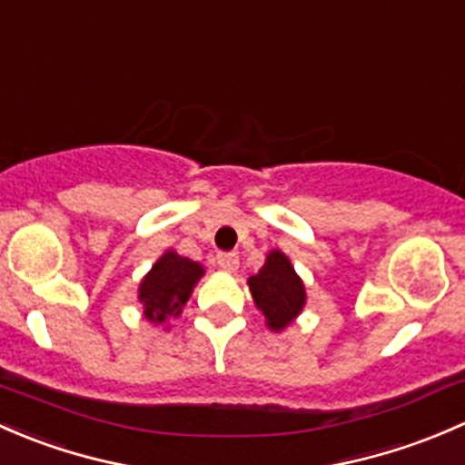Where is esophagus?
I'll return each mask as SVG.
<instances>
[{
  "label": "esophagus",
  "mask_w": 465,
  "mask_h": 465,
  "mask_svg": "<svg viewBox=\"0 0 465 465\" xmlns=\"http://www.w3.org/2000/svg\"><path fill=\"white\" fill-rule=\"evenodd\" d=\"M217 264L222 271H228V272H234L239 266V257L234 255V252H219L217 255Z\"/></svg>",
  "instance_id": "1"
}]
</instances>
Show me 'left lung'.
Listing matches in <instances>:
<instances>
[{
	"label": "left lung",
	"mask_w": 465,
	"mask_h": 465,
	"mask_svg": "<svg viewBox=\"0 0 465 465\" xmlns=\"http://www.w3.org/2000/svg\"><path fill=\"white\" fill-rule=\"evenodd\" d=\"M257 309L264 313L272 331H282L304 306V284L295 275L289 257L280 251L268 252L266 264L248 280Z\"/></svg>",
	"instance_id": "obj_1"
}]
</instances>
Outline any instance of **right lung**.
<instances>
[{"mask_svg": "<svg viewBox=\"0 0 465 465\" xmlns=\"http://www.w3.org/2000/svg\"><path fill=\"white\" fill-rule=\"evenodd\" d=\"M201 275H203V266L197 262L176 255V252H165L152 266L138 289V300L145 306L143 311L145 318L161 324L179 315Z\"/></svg>", "mask_w": 465, "mask_h": 465, "instance_id": "add662e5", "label": "right lung"}]
</instances>
